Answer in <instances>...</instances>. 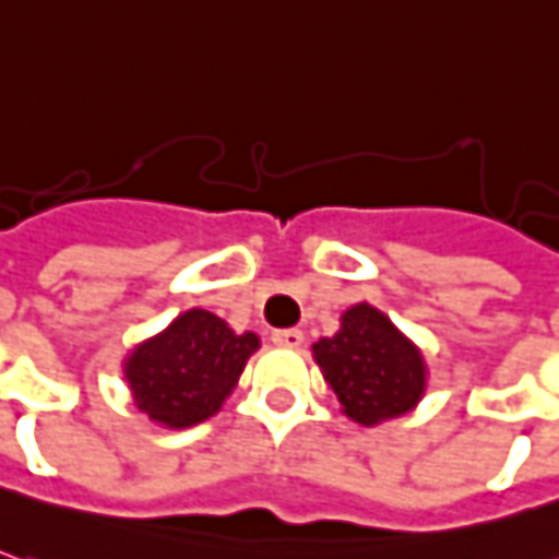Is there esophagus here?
Wrapping results in <instances>:
<instances>
[{
    "mask_svg": "<svg viewBox=\"0 0 559 559\" xmlns=\"http://www.w3.org/2000/svg\"><path fill=\"white\" fill-rule=\"evenodd\" d=\"M272 343L284 345V348H299V345H302V330H275V333H272Z\"/></svg>",
    "mask_w": 559,
    "mask_h": 559,
    "instance_id": "obj_1",
    "label": "esophagus"
}]
</instances>
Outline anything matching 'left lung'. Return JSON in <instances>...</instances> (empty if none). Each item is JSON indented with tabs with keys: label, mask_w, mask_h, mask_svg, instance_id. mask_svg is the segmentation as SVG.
<instances>
[{
	"label": "left lung",
	"mask_w": 559,
	"mask_h": 559,
	"mask_svg": "<svg viewBox=\"0 0 559 559\" xmlns=\"http://www.w3.org/2000/svg\"><path fill=\"white\" fill-rule=\"evenodd\" d=\"M311 358L340 409L367 428L416 409L428 389L423 348L370 302L345 309L340 330L311 345Z\"/></svg>",
	"instance_id": "1"
}]
</instances>
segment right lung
Wrapping results in <instances>:
<instances>
[{
	"label": "right lung",
	"instance_id": "add662e5",
	"mask_svg": "<svg viewBox=\"0 0 559 559\" xmlns=\"http://www.w3.org/2000/svg\"><path fill=\"white\" fill-rule=\"evenodd\" d=\"M257 348V333H235L214 311L189 309L136 343L121 373L140 413L180 431L219 413Z\"/></svg>",
	"mask_w": 559,
	"mask_h": 559
}]
</instances>
